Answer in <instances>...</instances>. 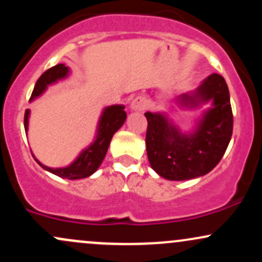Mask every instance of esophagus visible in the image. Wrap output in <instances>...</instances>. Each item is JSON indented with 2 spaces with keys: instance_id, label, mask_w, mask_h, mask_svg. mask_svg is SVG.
<instances>
[{
  "instance_id": "34e87169",
  "label": "esophagus",
  "mask_w": 262,
  "mask_h": 262,
  "mask_svg": "<svg viewBox=\"0 0 262 262\" xmlns=\"http://www.w3.org/2000/svg\"><path fill=\"white\" fill-rule=\"evenodd\" d=\"M146 105H148V102H146L143 97H137V98H134L133 100H132L130 109L132 111L139 112V111H143V109H145Z\"/></svg>"
}]
</instances>
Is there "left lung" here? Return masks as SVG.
Instances as JSON below:
<instances>
[{"mask_svg":"<svg viewBox=\"0 0 262 262\" xmlns=\"http://www.w3.org/2000/svg\"><path fill=\"white\" fill-rule=\"evenodd\" d=\"M180 108L203 111L190 132H182L166 113L146 112V154L153 170L164 179L189 180L211 171L225 154L232 136L229 88L220 74H210L199 87L177 98Z\"/></svg>","mask_w":262,"mask_h":262,"instance_id":"1","label":"left lung"}]
</instances>
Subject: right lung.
<instances>
[{
	"label": "right lung",
	"mask_w": 262,
	"mask_h": 262,
	"mask_svg": "<svg viewBox=\"0 0 262 262\" xmlns=\"http://www.w3.org/2000/svg\"><path fill=\"white\" fill-rule=\"evenodd\" d=\"M71 70L66 64H57L54 67L50 68L46 71L45 73L39 77L37 80L36 85H34L32 96H31V102L38 97H41L46 91H47L48 85L56 84L58 80H63L68 78ZM124 105L123 104H114L105 107L100 114L98 124H97L96 137H94L93 142L89 144L87 148L83 149L80 151L78 157L72 162L70 165L63 166V168H50V166L45 165L36 159V162L42 166L45 170L50 171V173L57 175V177L63 178V179L68 180H77L83 179V178L91 177L92 174L96 173L97 169L99 168L104 159L105 154H107L111 140L118 129L124 124L126 119V112L124 111ZM30 109H27L25 113V130H28V122H30Z\"/></svg>",
	"instance_id": "obj_1"
}]
</instances>
